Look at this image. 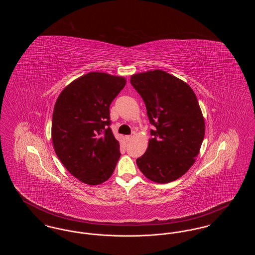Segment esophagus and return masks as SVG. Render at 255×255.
<instances>
[{"instance_id": "1", "label": "esophagus", "mask_w": 255, "mask_h": 255, "mask_svg": "<svg viewBox=\"0 0 255 255\" xmlns=\"http://www.w3.org/2000/svg\"><path fill=\"white\" fill-rule=\"evenodd\" d=\"M125 138H126V140H127V141H131V140L133 138V134L126 135V136H125Z\"/></svg>"}]
</instances>
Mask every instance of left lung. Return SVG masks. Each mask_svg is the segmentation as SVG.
<instances>
[{
	"label": "left lung",
	"instance_id": "8db88e82",
	"mask_svg": "<svg viewBox=\"0 0 255 255\" xmlns=\"http://www.w3.org/2000/svg\"><path fill=\"white\" fill-rule=\"evenodd\" d=\"M155 127L145 153L136 164L147 179L173 182L194 164L205 136V120L190 86L164 71L131 76Z\"/></svg>",
	"mask_w": 255,
	"mask_h": 255
}]
</instances>
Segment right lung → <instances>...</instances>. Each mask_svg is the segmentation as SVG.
<instances>
[{"label":"right lung","instance_id":"add662e5","mask_svg":"<svg viewBox=\"0 0 255 255\" xmlns=\"http://www.w3.org/2000/svg\"><path fill=\"white\" fill-rule=\"evenodd\" d=\"M126 79L89 73L67 86L57 98L51 123L54 151L62 164L90 185L106 182L121 158L110 128V105Z\"/></svg>","mask_w":255,"mask_h":255}]
</instances>
